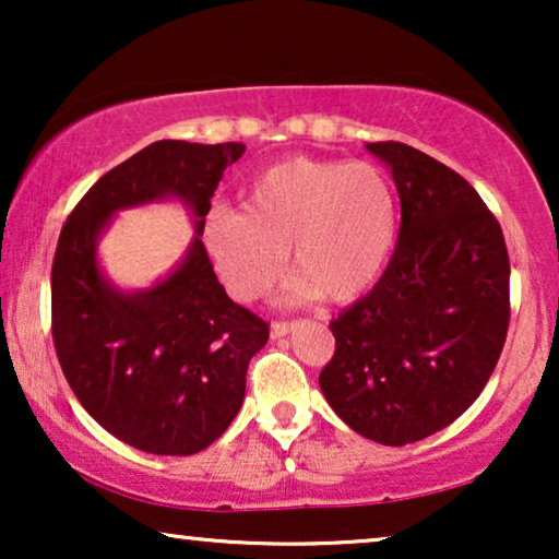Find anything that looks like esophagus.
<instances>
[{
	"mask_svg": "<svg viewBox=\"0 0 559 559\" xmlns=\"http://www.w3.org/2000/svg\"><path fill=\"white\" fill-rule=\"evenodd\" d=\"M293 328H295L293 323H272V331L270 333H272V338L277 341V338H285V335L293 331Z\"/></svg>",
	"mask_w": 559,
	"mask_h": 559,
	"instance_id": "34e87169",
	"label": "esophagus"
}]
</instances>
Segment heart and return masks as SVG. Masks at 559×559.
<instances>
[{
    "instance_id": "heart-1",
    "label": "heart",
    "mask_w": 559,
    "mask_h": 559,
    "mask_svg": "<svg viewBox=\"0 0 559 559\" xmlns=\"http://www.w3.org/2000/svg\"><path fill=\"white\" fill-rule=\"evenodd\" d=\"M396 241V195L371 163L293 157L259 173L243 211L211 209L203 247L239 300H259L300 274L295 300L350 302L377 285Z\"/></svg>"
}]
</instances>
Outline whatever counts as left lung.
Instances as JSON below:
<instances>
[{"instance_id":"1","label":"left lung","mask_w":559,"mask_h":559,"mask_svg":"<svg viewBox=\"0 0 559 559\" xmlns=\"http://www.w3.org/2000/svg\"><path fill=\"white\" fill-rule=\"evenodd\" d=\"M392 170L402 228L369 295L331 320L320 389L350 430L409 445L455 423L499 361L509 328V254L480 195L402 142L366 144Z\"/></svg>"}]
</instances>
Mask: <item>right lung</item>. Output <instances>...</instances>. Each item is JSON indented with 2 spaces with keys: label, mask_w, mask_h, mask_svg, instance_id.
I'll return each instance as SVG.
<instances>
[{
  "label": "right lung",
  "mask_w": 559,
  "mask_h": 559,
  "mask_svg": "<svg viewBox=\"0 0 559 559\" xmlns=\"http://www.w3.org/2000/svg\"><path fill=\"white\" fill-rule=\"evenodd\" d=\"M243 144L152 142L102 175L81 198L52 259V343L83 409L127 445L152 455H193L239 415L247 366L270 328L236 305L205 247L203 218ZM178 200L194 239L187 257L144 290L111 283L97 241L121 210Z\"/></svg>",
  "instance_id": "1"
}]
</instances>
